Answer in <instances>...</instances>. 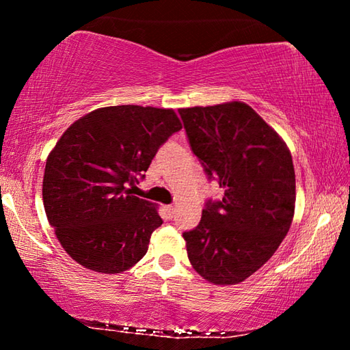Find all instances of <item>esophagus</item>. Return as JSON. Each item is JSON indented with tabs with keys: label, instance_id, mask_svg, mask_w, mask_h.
<instances>
[{
	"label": "esophagus",
	"instance_id": "34e87169",
	"mask_svg": "<svg viewBox=\"0 0 350 350\" xmlns=\"http://www.w3.org/2000/svg\"><path fill=\"white\" fill-rule=\"evenodd\" d=\"M165 208H167V211H168V215L173 217V215H174V211H176V206L174 205H167L165 206Z\"/></svg>",
	"mask_w": 350,
	"mask_h": 350
}]
</instances>
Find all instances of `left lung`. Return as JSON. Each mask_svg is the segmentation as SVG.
<instances>
[{
  "label": "left lung",
  "mask_w": 350,
  "mask_h": 350,
  "mask_svg": "<svg viewBox=\"0 0 350 350\" xmlns=\"http://www.w3.org/2000/svg\"><path fill=\"white\" fill-rule=\"evenodd\" d=\"M189 146L224 188L183 233L193 269L211 284H239L273 256L295 213L292 154L244 102L179 109Z\"/></svg>",
  "instance_id": "left-lung-1"
}]
</instances>
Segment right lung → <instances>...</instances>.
Wrapping results in <instances>:
<instances>
[{
	"label": "right lung",
	"mask_w": 350,
	"mask_h": 350,
	"mask_svg": "<svg viewBox=\"0 0 350 350\" xmlns=\"http://www.w3.org/2000/svg\"><path fill=\"white\" fill-rule=\"evenodd\" d=\"M179 129L173 109L120 105L92 111L63 133L46 161L43 204L64 252L83 267L122 273L145 256L162 217L129 187Z\"/></svg>",
	"instance_id": "right-lung-1"
}]
</instances>
